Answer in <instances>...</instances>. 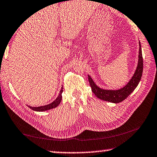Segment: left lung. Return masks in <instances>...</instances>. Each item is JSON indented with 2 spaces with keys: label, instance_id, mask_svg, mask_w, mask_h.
Segmentation results:
<instances>
[{
  "label": "left lung",
  "instance_id": "8db88e82",
  "mask_svg": "<svg viewBox=\"0 0 157 157\" xmlns=\"http://www.w3.org/2000/svg\"><path fill=\"white\" fill-rule=\"evenodd\" d=\"M140 49L139 55H138V62L136 70L133 76L129 79V81L124 86L119 89H103L98 86L93 80L90 75H88V81H89L90 86L91 90L95 96L99 99L103 101L110 102L113 103H118L123 101L126 99L134 90L137 88L139 84L142 76L143 71V58L142 53V48H141L140 42H139Z\"/></svg>",
  "mask_w": 157,
  "mask_h": 157
}]
</instances>
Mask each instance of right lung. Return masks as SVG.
Returning <instances> with one entry per match:
<instances>
[{"label":"right lung","instance_id":"right-lung-1","mask_svg":"<svg viewBox=\"0 0 157 157\" xmlns=\"http://www.w3.org/2000/svg\"><path fill=\"white\" fill-rule=\"evenodd\" d=\"M62 92H63V88L62 87L57 98H56L54 100L53 102H52L51 103L47 104V105H45L39 106V107H33V106H29V105L28 107L30 109H32V110L37 111V112H43V111H46V110H50V109H53L59 105L61 101H62Z\"/></svg>","mask_w":157,"mask_h":157}]
</instances>
